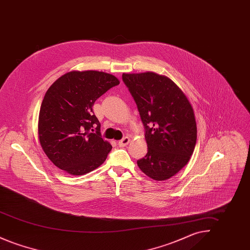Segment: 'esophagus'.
I'll list each match as a JSON object with an SVG mask.
<instances>
[{
    "instance_id": "1",
    "label": "esophagus",
    "mask_w": 250,
    "mask_h": 250,
    "mask_svg": "<svg viewBox=\"0 0 250 250\" xmlns=\"http://www.w3.org/2000/svg\"><path fill=\"white\" fill-rule=\"evenodd\" d=\"M129 142H130V139L128 137H125L124 139L119 141L118 144H119L120 147H125L129 143Z\"/></svg>"
}]
</instances>
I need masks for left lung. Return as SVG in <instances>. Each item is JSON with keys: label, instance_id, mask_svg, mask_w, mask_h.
<instances>
[{"label": "left lung", "instance_id": "8db88e82", "mask_svg": "<svg viewBox=\"0 0 250 250\" xmlns=\"http://www.w3.org/2000/svg\"><path fill=\"white\" fill-rule=\"evenodd\" d=\"M145 129L146 155L137 161L156 181L172 177L188 164L197 142L193 108L176 84L153 72L123 74Z\"/></svg>", "mask_w": 250, "mask_h": 250}]
</instances>
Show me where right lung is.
I'll use <instances>...</instances> for the list:
<instances>
[{
  "label": "right lung",
  "instance_id": "add662e5",
  "mask_svg": "<svg viewBox=\"0 0 250 250\" xmlns=\"http://www.w3.org/2000/svg\"><path fill=\"white\" fill-rule=\"evenodd\" d=\"M119 83L104 72L71 71L48 88L40 107L38 134L55 166L71 175H83L104 163L112 146L101 137L93 106Z\"/></svg>",
  "mask_w": 250,
  "mask_h": 250
}]
</instances>
